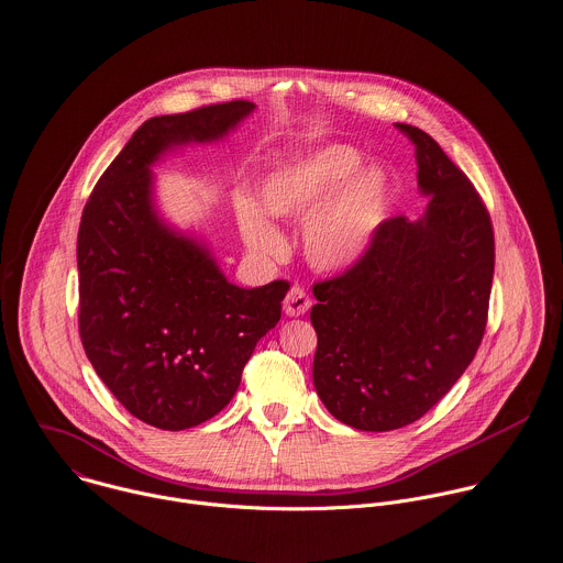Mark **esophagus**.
I'll return each instance as SVG.
<instances>
[{
	"mask_svg": "<svg viewBox=\"0 0 563 563\" xmlns=\"http://www.w3.org/2000/svg\"><path fill=\"white\" fill-rule=\"evenodd\" d=\"M309 307H311V298H309V294H307L302 287L296 285V287H291V289L287 291L285 302H283V309H285L287 316L298 318V316L307 313Z\"/></svg>",
	"mask_w": 563,
	"mask_h": 563,
	"instance_id": "1",
	"label": "esophagus"
}]
</instances>
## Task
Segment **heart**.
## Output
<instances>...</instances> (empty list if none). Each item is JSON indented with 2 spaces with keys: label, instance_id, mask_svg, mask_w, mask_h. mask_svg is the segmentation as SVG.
Segmentation results:
<instances>
[{
  "label": "heart",
  "instance_id": "1",
  "mask_svg": "<svg viewBox=\"0 0 563 563\" xmlns=\"http://www.w3.org/2000/svg\"><path fill=\"white\" fill-rule=\"evenodd\" d=\"M357 150L340 143L298 154L272 169L261 183V206L278 219H300L329 194L305 223L302 245L309 263L324 272L353 267L376 241L391 203V178L385 167H360ZM245 243L261 254H278L283 239L252 203H239Z\"/></svg>",
  "mask_w": 563,
  "mask_h": 563
}]
</instances>
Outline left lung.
<instances>
[{"instance_id": "obj_1", "label": "left lung", "mask_w": 563, "mask_h": 563, "mask_svg": "<svg viewBox=\"0 0 563 563\" xmlns=\"http://www.w3.org/2000/svg\"><path fill=\"white\" fill-rule=\"evenodd\" d=\"M416 145L424 217L385 221L342 276L313 285V385L327 411L357 431L420 420L477 353L495 269L490 217L468 176L424 130Z\"/></svg>"}]
</instances>
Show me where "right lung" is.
Listing matches in <instances>:
<instances>
[{"mask_svg": "<svg viewBox=\"0 0 563 563\" xmlns=\"http://www.w3.org/2000/svg\"><path fill=\"white\" fill-rule=\"evenodd\" d=\"M254 108L239 99L147 119L81 214V344L112 396L163 431L192 429L230 405L289 283L232 285L203 243L158 217L150 167L172 147L223 139Z\"/></svg>", "mask_w": 563, "mask_h": 563, "instance_id": "right-lung-1", "label": "right lung"}]
</instances>
